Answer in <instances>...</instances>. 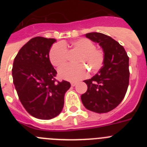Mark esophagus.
I'll return each instance as SVG.
<instances>
[{
	"label": "esophagus",
	"mask_w": 147,
	"mask_h": 147,
	"mask_svg": "<svg viewBox=\"0 0 147 147\" xmlns=\"http://www.w3.org/2000/svg\"><path fill=\"white\" fill-rule=\"evenodd\" d=\"M71 84V86L74 87V86H76V85H77V82H72Z\"/></svg>",
	"instance_id": "obj_1"
}]
</instances>
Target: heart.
<instances>
[{"mask_svg":"<svg viewBox=\"0 0 147 147\" xmlns=\"http://www.w3.org/2000/svg\"><path fill=\"white\" fill-rule=\"evenodd\" d=\"M64 43H57L53 45L49 52V59L55 67H62L67 62V51ZM73 50L80 53L76 59L78 65L66 66L59 71V76L67 81H78L87 75L84 66L90 70L91 73H96L102 67L105 60V54L102 50L96 49V45L91 40L86 38L76 40L68 45ZM82 64L85 66H84Z\"/></svg>","mask_w":147,"mask_h":147,"instance_id":"heart-1","label":"heart"}]
</instances>
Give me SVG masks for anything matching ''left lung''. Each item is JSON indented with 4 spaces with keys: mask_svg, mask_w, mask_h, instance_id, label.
I'll use <instances>...</instances> for the list:
<instances>
[{
    "mask_svg": "<svg viewBox=\"0 0 147 147\" xmlns=\"http://www.w3.org/2000/svg\"><path fill=\"white\" fill-rule=\"evenodd\" d=\"M85 37L99 44L105 54L102 68L96 74L85 80L86 93L81 96L88 110L98 113L113 110L124 99L129 85V57L124 47L107 35L91 32Z\"/></svg>",
    "mask_w": 147,
    "mask_h": 147,
    "instance_id": "obj_1",
    "label": "left lung"
}]
</instances>
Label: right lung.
I'll list each match as a JSON object with an SVG mask.
<instances>
[{
	"instance_id": "add662e5",
	"label": "right lung",
	"mask_w": 147,
	"mask_h": 147,
	"mask_svg": "<svg viewBox=\"0 0 147 147\" xmlns=\"http://www.w3.org/2000/svg\"><path fill=\"white\" fill-rule=\"evenodd\" d=\"M55 39L36 37L20 49L13 62V83L20 102L31 115L49 120L64 106V96L71 87L65 80L57 81V71L49 59Z\"/></svg>"
}]
</instances>
